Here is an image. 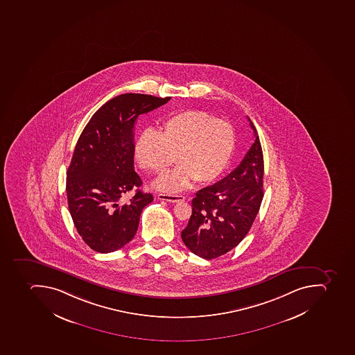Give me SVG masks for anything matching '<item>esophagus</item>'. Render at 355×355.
Instances as JSON below:
<instances>
[{
  "instance_id": "esophagus-1",
  "label": "esophagus",
  "mask_w": 355,
  "mask_h": 355,
  "mask_svg": "<svg viewBox=\"0 0 355 355\" xmlns=\"http://www.w3.org/2000/svg\"><path fill=\"white\" fill-rule=\"evenodd\" d=\"M157 198L159 200H165V202H184V197L182 195H169V193H158Z\"/></svg>"
}]
</instances>
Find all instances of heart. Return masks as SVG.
<instances>
[{
  "label": "heart",
  "mask_w": 355,
  "mask_h": 355,
  "mask_svg": "<svg viewBox=\"0 0 355 355\" xmlns=\"http://www.w3.org/2000/svg\"><path fill=\"white\" fill-rule=\"evenodd\" d=\"M236 135L230 122L200 110H187L162 122L158 134L146 130L135 144L141 169L160 173L175 160L178 167L155 182L158 189L176 193L196 184H209L220 176L235 150Z\"/></svg>",
  "instance_id": "b5f03b06"
}]
</instances>
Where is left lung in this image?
I'll return each instance as SVG.
<instances>
[{
	"label": "left lung",
	"instance_id": "1",
	"mask_svg": "<svg viewBox=\"0 0 355 355\" xmlns=\"http://www.w3.org/2000/svg\"><path fill=\"white\" fill-rule=\"evenodd\" d=\"M255 141L230 175L202 188L193 199V213L182 239L204 259H217L235 248L250 232L264 197V159L257 131Z\"/></svg>",
	"mask_w": 355,
	"mask_h": 355
}]
</instances>
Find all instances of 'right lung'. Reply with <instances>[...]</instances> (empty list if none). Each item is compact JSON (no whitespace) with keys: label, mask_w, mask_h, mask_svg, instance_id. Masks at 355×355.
I'll return each instance as SVG.
<instances>
[{"label":"right lung","mask_w":355,"mask_h":355,"mask_svg":"<svg viewBox=\"0 0 355 355\" xmlns=\"http://www.w3.org/2000/svg\"><path fill=\"white\" fill-rule=\"evenodd\" d=\"M171 99L141 94L114 96L80 135L67 171V197L74 226L91 250L114 252L136 235L142 209L153 197L138 189L142 182L134 171L135 123L140 114ZM132 189L135 197L122 205L119 199Z\"/></svg>","instance_id":"1"}]
</instances>
